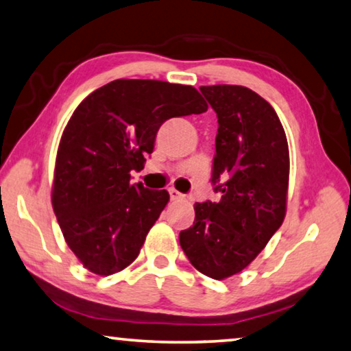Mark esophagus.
I'll use <instances>...</instances> for the list:
<instances>
[{
  "mask_svg": "<svg viewBox=\"0 0 351 351\" xmlns=\"http://www.w3.org/2000/svg\"><path fill=\"white\" fill-rule=\"evenodd\" d=\"M169 196H171V201H180V199H185V196L177 190H174V188H171L169 190Z\"/></svg>",
  "mask_w": 351,
  "mask_h": 351,
  "instance_id": "esophagus-1",
  "label": "esophagus"
}]
</instances>
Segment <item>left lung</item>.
I'll list each match as a JSON object with an SVG mask.
<instances>
[{
  "instance_id": "left-lung-1",
  "label": "left lung",
  "mask_w": 351,
  "mask_h": 351,
  "mask_svg": "<svg viewBox=\"0 0 351 351\" xmlns=\"http://www.w3.org/2000/svg\"><path fill=\"white\" fill-rule=\"evenodd\" d=\"M218 117L212 183L218 202H196L179 241L212 279L240 273L281 228L287 206L289 145L276 111L245 86H201Z\"/></svg>"
}]
</instances>
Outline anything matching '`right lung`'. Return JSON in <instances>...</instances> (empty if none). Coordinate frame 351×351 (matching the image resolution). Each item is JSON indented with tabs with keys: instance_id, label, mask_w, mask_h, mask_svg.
<instances>
[{
	"instance_id": "obj_1",
	"label": "right lung",
	"mask_w": 351,
	"mask_h": 351,
	"mask_svg": "<svg viewBox=\"0 0 351 351\" xmlns=\"http://www.w3.org/2000/svg\"><path fill=\"white\" fill-rule=\"evenodd\" d=\"M207 108L193 86L114 80L73 111L58 147L51 204L89 271L110 276L138 257L169 193L132 185L130 172L144 168L161 123Z\"/></svg>"
}]
</instances>
